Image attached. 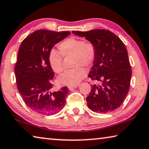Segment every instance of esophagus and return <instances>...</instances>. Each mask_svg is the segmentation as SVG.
Masks as SVG:
<instances>
[{"label": "esophagus", "mask_w": 149, "mask_h": 149, "mask_svg": "<svg viewBox=\"0 0 149 149\" xmlns=\"http://www.w3.org/2000/svg\"><path fill=\"white\" fill-rule=\"evenodd\" d=\"M77 87V85H74V86H68V89L70 91H73Z\"/></svg>", "instance_id": "esophagus-1"}]
</instances>
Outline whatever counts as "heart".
I'll use <instances>...</instances> for the list:
<instances>
[{
	"mask_svg": "<svg viewBox=\"0 0 149 149\" xmlns=\"http://www.w3.org/2000/svg\"><path fill=\"white\" fill-rule=\"evenodd\" d=\"M58 47L63 56H72V66L75 67L60 75L58 77L59 82L68 86L77 85L86 75V71L81 66L88 68L95 62L97 56L95 44L90 41L85 42L83 39L71 37L60 43ZM61 55L56 50L52 49L48 56L50 68L57 74L62 72L64 68Z\"/></svg>",
	"mask_w": 149,
	"mask_h": 149,
	"instance_id": "obj_1",
	"label": "heart"
}]
</instances>
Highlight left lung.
Returning a JSON list of instances; mask_svg holds the SVG:
<instances>
[{
  "label": "left lung",
  "mask_w": 149,
  "mask_h": 149,
  "mask_svg": "<svg viewBox=\"0 0 149 149\" xmlns=\"http://www.w3.org/2000/svg\"><path fill=\"white\" fill-rule=\"evenodd\" d=\"M72 33L85 37L97 49V56L88 76L100 84L92 85L86 99L88 107L99 113L117 109L129 92L132 73L125 45L108 29L72 31Z\"/></svg>",
  "instance_id": "obj_1"
}]
</instances>
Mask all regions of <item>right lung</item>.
Returning <instances> with one entry per match:
<instances>
[{"label":"right lung","mask_w":149,"mask_h":149,"mask_svg":"<svg viewBox=\"0 0 149 149\" xmlns=\"http://www.w3.org/2000/svg\"><path fill=\"white\" fill-rule=\"evenodd\" d=\"M70 33L40 29L31 33L20 45L14 68L17 89L26 104L35 112L54 114L65 104L67 87L50 91L54 73L48 56L52 47Z\"/></svg>","instance_id":"right-lung-1"}]
</instances>
